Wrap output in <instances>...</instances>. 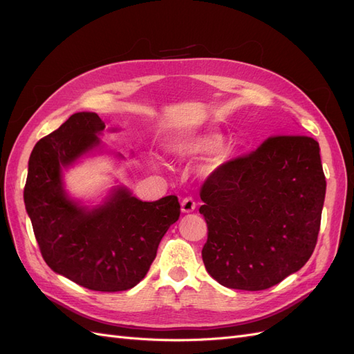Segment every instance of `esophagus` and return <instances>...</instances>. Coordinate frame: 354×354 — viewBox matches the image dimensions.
Instances as JSON below:
<instances>
[{
    "label": "esophagus",
    "instance_id": "esophagus-1",
    "mask_svg": "<svg viewBox=\"0 0 354 354\" xmlns=\"http://www.w3.org/2000/svg\"><path fill=\"white\" fill-rule=\"evenodd\" d=\"M195 207H197V203H195V200L192 197L182 198V201H180V210L184 212V213L194 212Z\"/></svg>",
    "mask_w": 354,
    "mask_h": 354
}]
</instances>
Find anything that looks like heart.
I'll use <instances>...</instances> for the list:
<instances>
[{
    "label": "heart",
    "mask_w": 354,
    "mask_h": 354,
    "mask_svg": "<svg viewBox=\"0 0 354 354\" xmlns=\"http://www.w3.org/2000/svg\"><path fill=\"white\" fill-rule=\"evenodd\" d=\"M223 137L214 131H185L178 133L169 141V150L179 159H194L207 153L216 151L205 165L207 172H212L229 157L227 149H218Z\"/></svg>",
    "instance_id": "heart-1"
}]
</instances>
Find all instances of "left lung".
<instances>
[{"label": "left lung", "mask_w": 354, "mask_h": 354, "mask_svg": "<svg viewBox=\"0 0 354 354\" xmlns=\"http://www.w3.org/2000/svg\"><path fill=\"white\" fill-rule=\"evenodd\" d=\"M325 189L319 144L306 136L268 137L217 167L200 192L208 274L257 292L299 271L315 250Z\"/></svg>", "instance_id": "obj_1"}]
</instances>
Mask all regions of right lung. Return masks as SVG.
I'll list each match as a JSON object with an SVG mask.
<instances>
[{"instance_id":"right-lung-1","label":"right lung","mask_w":354,"mask_h":354,"mask_svg":"<svg viewBox=\"0 0 354 354\" xmlns=\"http://www.w3.org/2000/svg\"><path fill=\"white\" fill-rule=\"evenodd\" d=\"M103 129L97 113L78 112L39 140L29 159L24 204L50 270L90 290L122 292L146 277L180 205L176 195L147 203L125 188L91 210L70 200L62 167L97 147Z\"/></svg>"}]
</instances>
